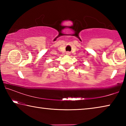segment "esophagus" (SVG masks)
Here are the masks:
<instances>
[{
	"label": "esophagus",
	"instance_id": "34e87169",
	"mask_svg": "<svg viewBox=\"0 0 126 126\" xmlns=\"http://www.w3.org/2000/svg\"><path fill=\"white\" fill-rule=\"evenodd\" d=\"M70 53H70L69 52H67V53H66V54H67V55H69L70 54H70Z\"/></svg>",
	"mask_w": 126,
	"mask_h": 126
}]
</instances>
